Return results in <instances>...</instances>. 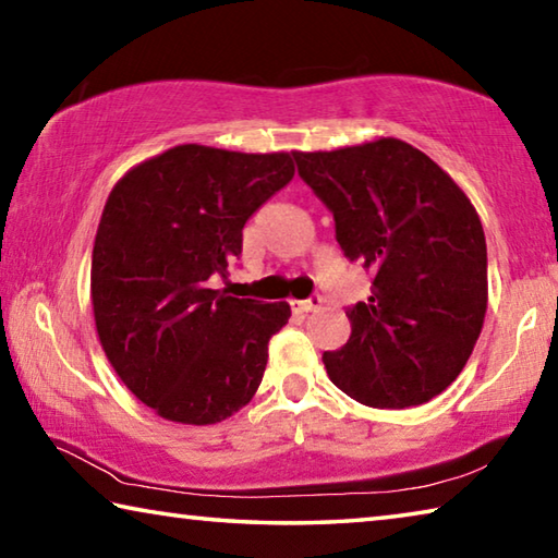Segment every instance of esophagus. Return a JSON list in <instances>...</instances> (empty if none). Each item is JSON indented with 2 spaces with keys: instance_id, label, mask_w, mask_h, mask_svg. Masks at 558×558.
Listing matches in <instances>:
<instances>
[{
  "instance_id": "obj_1",
  "label": "esophagus",
  "mask_w": 558,
  "mask_h": 558,
  "mask_svg": "<svg viewBox=\"0 0 558 558\" xmlns=\"http://www.w3.org/2000/svg\"><path fill=\"white\" fill-rule=\"evenodd\" d=\"M292 307L302 310V313H313V310L323 307V295H313V298H307V300H292Z\"/></svg>"
}]
</instances>
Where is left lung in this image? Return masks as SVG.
I'll return each instance as SVG.
<instances>
[{
  "label": "left lung",
  "instance_id": "obj_1",
  "mask_svg": "<svg viewBox=\"0 0 558 558\" xmlns=\"http://www.w3.org/2000/svg\"><path fill=\"white\" fill-rule=\"evenodd\" d=\"M292 157L332 211L339 248L374 276L369 302L347 307L349 342L323 354L329 379L372 409L430 401L458 379L485 323L487 245L475 206L396 137Z\"/></svg>",
  "mask_w": 558,
  "mask_h": 558
}]
</instances>
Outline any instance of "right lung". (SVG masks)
<instances>
[{"label": "right lung", "mask_w": 558, "mask_h": 558, "mask_svg": "<svg viewBox=\"0 0 558 558\" xmlns=\"http://www.w3.org/2000/svg\"><path fill=\"white\" fill-rule=\"evenodd\" d=\"M292 174L286 153L179 145L112 186L93 245V315L112 369L162 418L219 423L258 391L290 305L209 280L229 276L245 221Z\"/></svg>", "instance_id": "right-lung-1"}]
</instances>
